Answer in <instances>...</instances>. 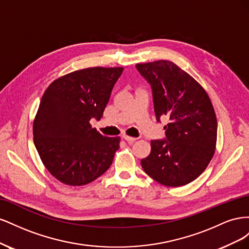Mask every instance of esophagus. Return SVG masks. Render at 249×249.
Wrapping results in <instances>:
<instances>
[{"instance_id": "34e87169", "label": "esophagus", "mask_w": 249, "mask_h": 249, "mask_svg": "<svg viewBox=\"0 0 249 249\" xmlns=\"http://www.w3.org/2000/svg\"><path fill=\"white\" fill-rule=\"evenodd\" d=\"M123 139H124L127 143H130V144H132V143L134 141H136V138H133V137H130V136H126V135H124L123 136Z\"/></svg>"}]
</instances>
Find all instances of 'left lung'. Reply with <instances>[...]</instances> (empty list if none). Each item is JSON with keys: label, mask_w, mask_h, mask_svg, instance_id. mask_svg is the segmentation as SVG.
Segmentation results:
<instances>
[{"label": "left lung", "mask_w": 249, "mask_h": 249, "mask_svg": "<svg viewBox=\"0 0 249 249\" xmlns=\"http://www.w3.org/2000/svg\"><path fill=\"white\" fill-rule=\"evenodd\" d=\"M152 86L158 122L167 118L166 139L150 141V153L141 160L146 175L167 187L191 183L212 160L217 119L207 91L189 73L171 61L136 64Z\"/></svg>", "instance_id": "1"}]
</instances>
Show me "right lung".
<instances>
[{
    "label": "right lung",
    "instance_id": "add662e5",
    "mask_svg": "<svg viewBox=\"0 0 249 249\" xmlns=\"http://www.w3.org/2000/svg\"><path fill=\"white\" fill-rule=\"evenodd\" d=\"M124 67H88L53 81L33 123L37 152L51 175L83 186L111 166L120 137H106L90 124L101 119Z\"/></svg>",
    "mask_w": 249,
    "mask_h": 249
}]
</instances>
